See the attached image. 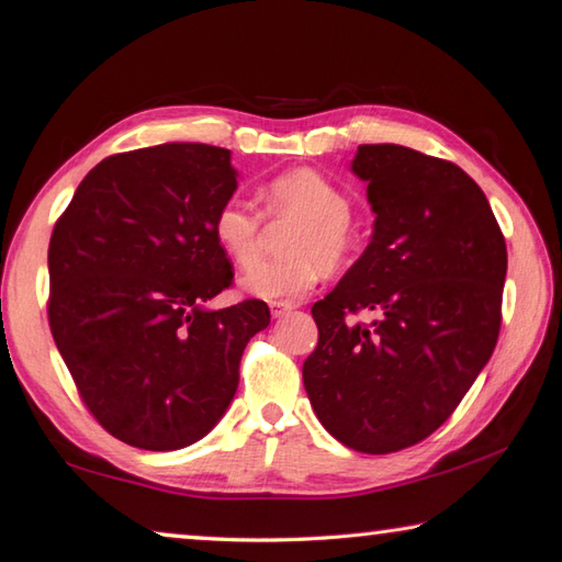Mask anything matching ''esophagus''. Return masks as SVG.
<instances>
[{
    "instance_id": "34e87169",
    "label": "esophagus",
    "mask_w": 562,
    "mask_h": 562,
    "mask_svg": "<svg viewBox=\"0 0 562 562\" xmlns=\"http://www.w3.org/2000/svg\"><path fill=\"white\" fill-rule=\"evenodd\" d=\"M294 310L292 302H270V312H272V318H282L284 314H290Z\"/></svg>"
}]
</instances>
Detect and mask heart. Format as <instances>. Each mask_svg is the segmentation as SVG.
I'll use <instances>...</instances> for the list:
<instances>
[{
	"instance_id": "obj_1",
	"label": "heart",
	"mask_w": 562,
	"mask_h": 562,
	"mask_svg": "<svg viewBox=\"0 0 562 562\" xmlns=\"http://www.w3.org/2000/svg\"><path fill=\"white\" fill-rule=\"evenodd\" d=\"M270 216H296L302 224L292 228L284 244L288 258L258 260L260 224L258 212L231 196L214 216V238L238 266H252L240 274V288L260 300H296L314 288L322 268L336 272L353 250L350 238V200L334 182L316 170H292L270 180L260 190Z\"/></svg>"
}]
</instances>
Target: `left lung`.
<instances>
[{
	"label": "left lung",
	"mask_w": 562,
	"mask_h": 562,
	"mask_svg": "<svg viewBox=\"0 0 562 562\" xmlns=\"http://www.w3.org/2000/svg\"><path fill=\"white\" fill-rule=\"evenodd\" d=\"M375 228L312 306L318 344L302 378L318 422L360 453L424 441L487 366L502 326L507 244L485 192L419 150L358 146ZM362 308L379 318L352 316Z\"/></svg>",
	"instance_id": "obj_1"
}]
</instances>
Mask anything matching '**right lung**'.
<instances>
[{"label":"right lung","mask_w":562,"mask_h":562,"mask_svg":"<svg viewBox=\"0 0 562 562\" xmlns=\"http://www.w3.org/2000/svg\"><path fill=\"white\" fill-rule=\"evenodd\" d=\"M231 150L206 143L116 153L87 172L53 228L48 322L82 402L119 441L178 450L238 387L266 302H204L234 270L214 216L236 192Z\"/></svg>","instance_id":"right-lung-1"}]
</instances>
